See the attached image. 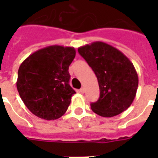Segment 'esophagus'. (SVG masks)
Listing matches in <instances>:
<instances>
[{
  "label": "esophagus",
  "mask_w": 158,
  "mask_h": 158,
  "mask_svg": "<svg viewBox=\"0 0 158 158\" xmlns=\"http://www.w3.org/2000/svg\"><path fill=\"white\" fill-rule=\"evenodd\" d=\"M80 92H81L82 94H84V92H85V88H84V87H82L81 89H80Z\"/></svg>",
  "instance_id": "1"
}]
</instances>
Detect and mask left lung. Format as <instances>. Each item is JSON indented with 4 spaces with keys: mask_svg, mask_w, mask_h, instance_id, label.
<instances>
[{
    "mask_svg": "<svg viewBox=\"0 0 158 158\" xmlns=\"http://www.w3.org/2000/svg\"><path fill=\"white\" fill-rule=\"evenodd\" d=\"M78 52L96 74L100 97L91 103L94 113L103 117L117 115L132 104L139 78L127 56L112 46L94 42L78 48Z\"/></svg>",
    "mask_w": 158,
    "mask_h": 158,
    "instance_id": "1",
    "label": "left lung"
}]
</instances>
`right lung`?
Wrapping results in <instances>:
<instances>
[{
	"label": "right lung",
	"instance_id": "add662e5",
	"mask_svg": "<svg viewBox=\"0 0 158 158\" xmlns=\"http://www.w3.org/2000/svg\"><path fill=\"white\" fill-rule=\"evenodd\" d=\"M75 54L74 48L53 45L36 51L22 62L16 86L33 115L52 120L65 113L76 94L69 84V66Z\"/></svg>",
	"mask_w": 158,
	"mask_h": 158
}]
</instances>
